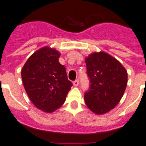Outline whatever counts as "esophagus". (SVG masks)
I'll return each instance as SVG.
<instances>
[{"label": "esophagus", "mask_w": 146, "mask_h": 146, "mask_svg": "<svg viewBox=\"0 0 146 146\" xmlns=\"http://www.w3.org/2000/svg\"><path fill=\"white\" fill-rule=\"evenodd\" d=\"M73 86H75V87H77V86H78V84H79L78 80H75V81H73Z\"/></svg>", "instance_id": "34e87169"}]
</instances>
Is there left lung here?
Returning <instances> with one entry per match:
<instances>
[{"mask_svg": "<svg viewBox=\"0 0 146 146\" xmlns=\"http://www.w3.org/2000/svg\"><path fill=\"white\" fill-rule=\"evenodd\" d=\"M85 61L91 83L84 95L86 106L96 115L107 113L123 96L128 83L127 70L117 59L103 51L91 53Z\"/></svg>", "mask_w": 146, "mask_h": 146, "instance_id": "left-lung-1", "label": "left lung"}]
</instances>
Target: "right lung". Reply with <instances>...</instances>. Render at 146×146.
Wrapping results in <instances>:
<instances>
[{
	"mask_svg": "<svg viewBox=\"0 0 146 146\" xmlns=\"http://www.w3.org/2000/svg\"><path fill=\"white\" fill-rule=\"evenodd\" d=\"M60 53L49 46L33 53L21 70L24 88L34 106L46 113L61 107L73 86L66 68L60 64Z\"/></svg>",
	"mask_w": 146,
	"mask_h": 146,
	"instance_id": "right-lung-1",
	"label": "right lung"
}]
</instances>
